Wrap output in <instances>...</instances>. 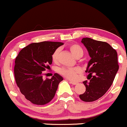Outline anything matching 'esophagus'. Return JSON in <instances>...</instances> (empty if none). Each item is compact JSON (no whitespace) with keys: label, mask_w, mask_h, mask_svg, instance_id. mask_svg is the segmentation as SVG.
I'll return each instance as SVG.
<instances>
[{"label":"esophagus","mask_w":127,"mask_h":127,"mask_svg":"<svg viewBox=\"0 0 127 127\" xmlns=\"http://www.w3.org/2000/svg\"><path fill=\"white\" fill-rule=\"evenodd\" d=\"M69 83H70V84H72V85H77V83H78L77 82L72 81H69Z\"/></svg>","instance_id":"esophagus-1"}]
</instances>
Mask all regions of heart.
<instances>
[{"mask_svg":"<svg viewBox=\"0 0 127 127\" xmlns=\"http://www.w3.org/2000/svg\"><path fill=\"white\" fill-rule=\"evenodd\" d=\"M69 48L72 54L76 58H80L83 55V50L78 44H72L69 45ZM60 51V49L58 48L53 53L51 57L54 62H56L58 60ZM58 72L68 79H75L80 73V69L77 67H61L58 69Z\"/></svg>","mask_w":127,"mask_h":127,"instance_id":"b5f03b06","label":"heart"}]
</instances>
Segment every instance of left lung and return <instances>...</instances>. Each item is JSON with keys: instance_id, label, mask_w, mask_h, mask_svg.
<instances>
[{"instance_id": "8db88e82", "label": "left lung", "mask_w": 127, "mask_h": 127, "mask_svg": "<svg viewBox=\"0 0 127 127\" xmlns=\"http://www.w3.org/2000/svg\"><path fill=\"white\" fill-rule=\"evenodd\" d=\"M81 42L88 51L91 60L85 72L89 73L83 84L86 91L79 95L84 102H93L100 98L111 87L119 69L117 52L108 43L91 38H83Z\"/></svg>"}]
</instances>
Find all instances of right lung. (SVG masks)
<instances>
[{
	"label": "right lung",
	"instance_id": "right-lung-1",
	"mask_svg": "<svg viewBox=\"0 0 127 127\" xmlns=\"http://www.w3.org/2000/svg\"><path fill=\"white\" fill-rule=\"evenodd\" d=\"M62 42H34L22 49L16 57L14 74L16 85L25 98L35 105L50 102L63 77L55 73L51 79H42L43 71L52 64V54Z\"/></svg>",
	"mask_w": 127,
	"mask_h": 127
}]
</instances>
